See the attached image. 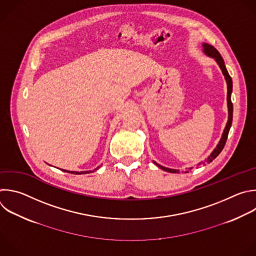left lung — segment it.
Wrapping results in <instances>:
<instances>
[{
	"label": "left lung",
	"instance_id": "8db88e82",
	"mask_svg": "<svg viewBox=\"0 0 256 256\" xmlns=\"http://www.w3.org/2000/svg\"><path fill=\"white\" fill-rule=\"evenodd\" d=\"M203 46V51L206 55H208L209 57H212L215 59V61L218 63L220 69L222 70V73L225 77V80H226V83H227V106H228V122L226 124V126L224 128V132L222 134V136H221V140L219 142V144H217V146L214 148V150L210 154V156L204 160V162H201L197 164L200 166V164H210L220 152L221 150H223L225 144H226V140H227V136H228V134H229V130L231 128V124H232V116H233V104L231 102V94H232V79L225 67V64H224V60L222 58V56L220 55V53L217 51V49H215L212 45H209L207 43H203L202 44ZM154 164H156L160 168L164 170V171L166 172H168V173H180L179 170H175V168H166V166H162L158 164H156V162H154ZM193 166L189 168V170H192ZM188 172V171H187ZM185 172V173H187Z\"/></svg>",
	"mask_w": 256,
	"mask_h": 256
}]
</instances>
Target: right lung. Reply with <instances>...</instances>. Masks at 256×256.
<instances>
[{
  "mask_svg": "<svg viewBox=\"0 0 256 256\" xmlns=\"http://www.w3.org/2000/svg\"><path fill=\"white\" fill-rule=\"evenodd\" d=\"M100 166H98L96 168H94V171H83V172H72V171H67V170H62V171L66 172V173H71V174H75V175H82V174H90V173H92L94 171H96V170Z\"/></svg>",
  "mask_w": 256,
  "mask_h": 256,
  "instance_id": "right-lung-1",
  "label": "right lung"
}]
</instances>
